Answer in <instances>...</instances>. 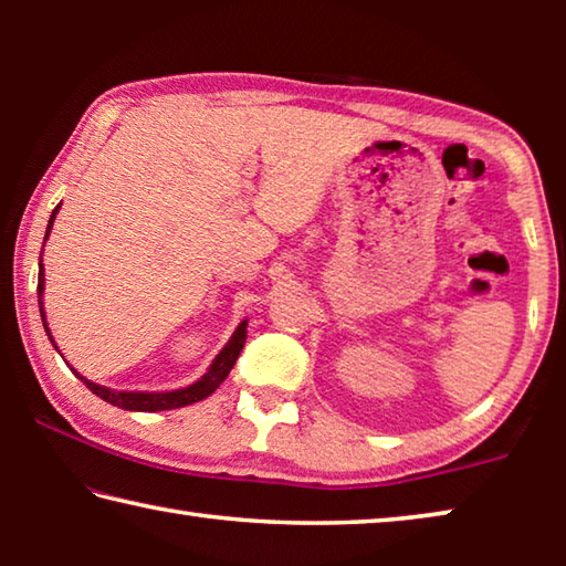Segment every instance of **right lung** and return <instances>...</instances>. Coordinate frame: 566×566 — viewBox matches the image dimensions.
I'll return each instance as SVG.
<instances>
[{"mask_svg": "<svg viewBox=\"0 0 566 566\" xmlns=\"http://www.w3.org/2000/svg\"><path fill=\"white\" fill-rule=\"evenodd\" d=\"M56 209H60V207H56ZM56 209L50 217V227H46L44 239L50 237V229L54 224ZM42 290H44V270H42V256H40V282H36V292H40V312H42V322H44V329H46V319H44V310H42ZM46 337L52 339L50 329H46ZM244 339H247V322L239 324L237 332L232 334V339L227 342V347L217 354L212 367L207 369V375L199 381H195V385L185 387V389H175V391H114V389L94 385V381L84 379L80 375H76V377H80L84 385H87L92 395H97L99 399L109 401V405L119 407V409H127V411H165V409L187 407V405H195V401H202L205 397L212 395V391L219 385H222L229 371H232L239 352H242V347H244Z\"/></svg>", "mask_w": 566, "mask_h": 566, "instance_id": "obj_1", "label": "right lung"}]
</instances>
